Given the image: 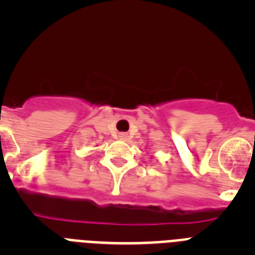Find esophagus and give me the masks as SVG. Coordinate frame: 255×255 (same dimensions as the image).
<instances>
[{
	"mask_svg": "<svg viewBox=\"0 0 255 255\" xmlns=\"http://www.w3.org/2000/svg\"><path fill=\"white\" fill-rule=\"evenodd\" d=\"M119 139H120V140H126V139H128V134H126V132H120V134H119Z\"/></svg>",
	"mask_w": 255,
	"mask_h": 255,
	"instance_id": "esophagus-1",
	"label": "esophagus"
}]
</instances>
